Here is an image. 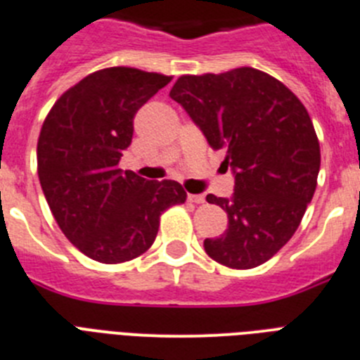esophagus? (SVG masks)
Here are the masks:
<instances>
[{"instance_id": "esophagus-1", "label": "esophagus", "mask_w": 360, "mask_h": 360, "mask_svg": "<svg viewBox=\"0 0 360 360\" xmlns=\"http://www.w3.org/2000/svg\"><path fill=\"white\" fill-rule=\"evenodd\" d=\"M188 200L193 204H202L204 200H206V197L204 195H193V193H188Z\"/></svg>"}]
</instances>
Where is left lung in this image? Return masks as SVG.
I'll return each mask as SVG.
<instances>
[{
    "label": "left lung",
    "mask_w": 360,
    "mask_h": 360,
    "mask_svg": "<svg viewBox=\"0 0 360 360\" xmlns=\"http://www.w3.org/2000/svg\"><path fill=\"white\" fill-rule=\"evenodd\" d=\"M222 165L233 170L229 199L206 200L228 213V229L204 251L231 269L273 258L296 233L316 192L321 152L305 105L280 80L255 68L183 75L170 89Z\"/></svg>",
    "instance_id": "obj_1"
}]
</instances>
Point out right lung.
I'll return each instance as SVG.
<instances>
[{"mask_svg":"<svg viewBox=\"0 0 360 360\" xmlns=\"http://www.w3.org/2000/svg\"><path fill=\"white\" fill-rule=\"evenodd\" d=\"M172 77L105 68L70 87L44 120L37 174L68 240L102 264H122L154 244L160 217L186 192L176 181H147L118 168L138 109Z\"/></svg>","mask_w":360,"mask_h":360,"instance_id":"1","label":"right lung"}]
</instances>
